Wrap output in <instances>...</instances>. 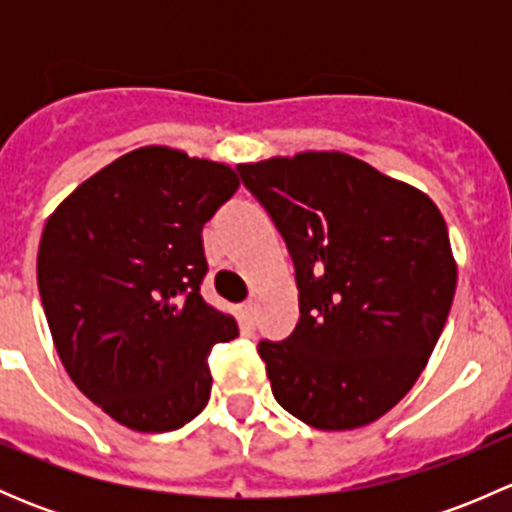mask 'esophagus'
<instances>
[{
  "mask_svg": "<svg viewBox=\"0 0 512 512\" xmlns=\"http://www.w3.org/2000/svg\"><path fill=\"white\" fill-rule=\"evenodd\" d=\"M237 314H240V322H242V327H255V304L252 302H247V304H240V309H237Z\"/></svg>",
  "mask_w": 512,
  "mask_h": 512,
  "instance_id": "obj_1",
  "label": "esophagus"
}]
</instances>
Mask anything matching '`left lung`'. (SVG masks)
<instances>
[{
  "label": "left lung",
  "mask_w": 512,
  "mask_h": 512,
  "mask_svg": "<svg viewBox=\"0 0 512 512\" xmlns=\"http://www.w3.org/2000/svg\"><path fill=\"white\" fill-rule=\"evenodd\" d=\"M285 237L299 322L262 339L277 404L322 431L394 409L443 332L456 260L431 198L339 151L237 165Z\"/></svg>",
  "instance_id": "obj_1"
}]
</instances>
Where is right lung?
Here are the masks:
<instances>
[{"instance_id": "add662e5", "label": "right lung", "mask_w": 512, "mask_h": 512, "mask_svg": "<svg viewBox=\"0 0 512 512\" xmlns=\"http://www.w3.org/2000/svg\"><path fill=\"white\" fill-rule=\"evenodd\" d=\"M237 188L230 165L146 146L46 220L36 280L56 354L121 426L175 431L208 404V354L237 337V322L200 294L203 225Z\"/></svg>"}]
</instances>
